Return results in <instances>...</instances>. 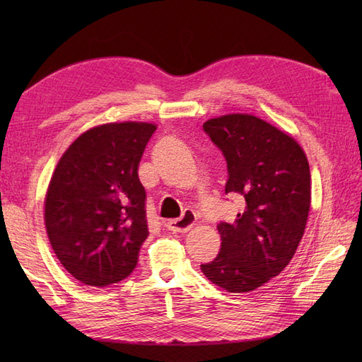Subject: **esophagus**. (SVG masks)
Instances as JSON below:
<instances>
[{
	"label": "esophagus",
	"mask_w": 362,
	"mask_h": 362,
	"mask_svg": "<svg viewBox=\"0 0 362 362\" xmlns=\"http://www.w3.org/2000/svg\"><path fill=\"white\" fill-rule=\"evenodd\" d=\"M196 223V213L193 210H185L180 218H173L166 223V228L173 233H187Z\"/></svg>",
	"instance_id": "1"
}]
</instances>
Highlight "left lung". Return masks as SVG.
<instances>
[{
    "label": "left lung",
    "mask_w": 362,
    "mask_h": 362,
    "mask_svg": "<svg viewBox=\"0 0 362 362\" xmlns=\"http://www.w3.org/2000/svg\"><path fill=\"white\" fill-rule=\"evenodd\" d=\"M204 131L226 160L225 193L242 196L245 210L234 223L217 225L221 252L201 270L228 293H247L279 275L300 243L310 164L293 137L252 115L210 119Z\"/></svg>",
    "instance_id": "left-lung-1"
}]
</instances>
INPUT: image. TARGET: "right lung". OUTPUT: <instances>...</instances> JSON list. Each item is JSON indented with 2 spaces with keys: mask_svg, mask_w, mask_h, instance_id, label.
I'll return each instance as SVG.
<instances>
[{
  "mask_svg": "<svg viewBox=\"0 0 362 362\" xmlns=\"http://www.w3.org/2000/svg\"><path fill=\"white\" fill-rule=\"evenodd\" d=\"M156 129L146 122L95 127L74 141L52 173L45 198L49 243L86 286H112L137 266L149 235L137 168Z\"/></svg>",
  "mask_w": 362,
  "mask_h": 362,
  "instance_id": "obj_1",
  "label": "right lung"
}]
</instances>
